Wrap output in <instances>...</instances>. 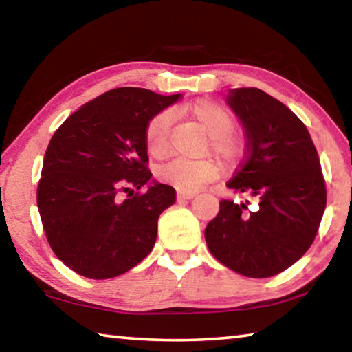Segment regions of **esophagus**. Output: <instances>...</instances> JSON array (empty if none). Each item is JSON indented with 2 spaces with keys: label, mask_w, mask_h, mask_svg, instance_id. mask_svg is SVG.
<instances>
[{
  "label": "esophagus",
  "mask_w": 352,
  "mask_h": 352,
  "mask_svg": "<svg viewBox=\"0 0 352 352\" xmlns=\"http://www.w3.org/2000/svg\"><path fill=\"white\" fill-rule=\"evenodd\" d=\"M196 194L194 192H185V191H177V199L178 201H188V199H192Z\"/></svg>",
  "instance_id": "1"
}]
</instances>
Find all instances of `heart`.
Listing matches in <instances>:
<instances>
[{
  "label": "heart",
  "instance_id": "heart-1",
  "mask_svg": "<svg viewBox=\"0 0 352 352\" xmlns=\"http://www.w3.org/2000/svg\"><path fill=\"white\" fill-rule=\"evenodd\" d=\"M183 113L208 135L207 148L210 153L226 162H232L237 158L239 144L229 134L234 128V118L226 109L202 99L183 107ZM170 123V115L162 112L146 126L145 145L155 160H164L169 155ZM156 175L160 182L177 188L178 191L194 192L219 175V166L212 160H175L161 167Z\"/></svg>",
  "mask_w": 352,
  "mask_h": 352
}]
</instances>
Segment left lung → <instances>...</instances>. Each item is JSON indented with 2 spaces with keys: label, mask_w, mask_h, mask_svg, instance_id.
Segmentation results:
<instances>
[{
  "label": "left lung",
  "mask_w": 352,
  "mask_h": 352,
  "mask_svg": "<svg viewBox=\"0 0 352 352\" xmlns=\"http://www.w3.org/2000/svg\"><path fill=\"white\" fill-rule=\"evenodd\" d=\"M226 102L246 133V158L228 188L259 202L223 199L207 224L214 258L250 278L286 270L310 248L326 210V183L313 140L289 107L259 88H234Z\"/></svg>",
  "instance_id": "1"
}]
</instances>
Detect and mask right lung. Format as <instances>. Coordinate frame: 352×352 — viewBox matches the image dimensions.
Masks as SVG:
<instances>
[{
    "label": "right lung",
    "instance_id": "right-lung-1",
    "mask_svg": "<svg viewBox=\"0 0 352 352\" xmlns=\"http://www.w3.org/2000/svg\"><path fill=\"white\" fill-rule=\"evenodd\" d=\"M180 99L122 87L83 104L55 131L38 186L47 240L76 274L107 280L138 265L153 250L158 218L175 190L150 180L145 131ZM146 186L144 193L135 190ZM123 190L129 197L120 201Z\"/></svg>",
    "mask_w": 352,
    "mask_h": 352
}]
</instances>
